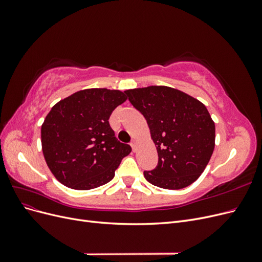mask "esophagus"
Instances as JSON below:
<instances>
[{"label": "esophagus", "mask_w": 262, "mask_h": 262, "mask_svg": "<svg viewBox=\"0 0 262 262\" xmlns=\"http://www.w3.org/2000/svg\"><path fill=\"white\" fill-rule=\"evenodd\" d=\"M130 144H131V147H132L133 150L137 149V141H136V140H132Z\"/></svg>", "instance_id": "34e87169"}]
</instances>
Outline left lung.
I'll use <instances>...</instances> for the list:
<instances>
[{
    "mask_svg": "<svg viewBox=\"0 0 262 262\" xmlns=\"http://www.w3.org/2000/svg\"><path fill=\"white\" fill-rule=\"evenodd\" d=\"M124 93L144 116L157 149V166L144 171L145 179L164 189L191 185L208 165L215 142V125L207 107L167 86Z\"/></svg>",
    "mask_w": 262,
    "mask_h": 262,
    "instance_id": "8db88e82",
    "label": "left lung"
}]
</instances>
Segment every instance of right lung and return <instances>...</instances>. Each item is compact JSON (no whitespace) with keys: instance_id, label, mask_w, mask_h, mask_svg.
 <instances>
[{"instance_id":"1","label":"right lung","mask_w":262,"mask_h":262,"mask_svg":"<svg viewBox=\"0 0 262 262\" xmlns=\"http://www.w3.org/2000/svg\"><path fill=\"white\" fill-rule=\"evenodd\" d=\"M126 99L120 91L76 92L54 105L41 126L47 165L62 185L90 190L107 184L131 146L115 137L109 117Z\"/></svg>"}]
</instances>
